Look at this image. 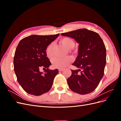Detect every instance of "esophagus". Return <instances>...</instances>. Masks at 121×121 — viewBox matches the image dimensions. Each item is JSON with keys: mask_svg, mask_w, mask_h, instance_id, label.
I'll return each mask as SVG.
<instances>
[{"mask_svg": "<svg viewBox=\"0 0 121 121\" xmlns=\"http://www.w3.org/2000/svg\"><path fill=\"white\" fill-rule=\"evenodd\" d=\"M64 70V69H58V71H63Z\"/></svg>", "mask_w": 121, "mask_h": 121, "instance_id": "1", "label": "esophagus"}]
</instances>
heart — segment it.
Here are the masks:
<instances>
[{
  "label": "heart",
  "mask_w": 121,
  "mask_h": 121,
  "mask_svg": "<svg viewBox=\"0 0 121 121\" xmlns=\"http://www.w3.org/2000/svg\"><path fill=\"white\" fill-rule=\"evenodd\" d=\"M61 43L65 48L68 49L73 48L75 46V42L72 39L68 37H65L60 40ZM54 44L51 43L47 46L45 52L47 57H52L53 55ZM73 61V58L70 56H67L64 57H54L52 60V65L55 68L58 69H63L66 67Z\"/></svg>",
  "instance_id": "b5f03b06"
}]
</instances>
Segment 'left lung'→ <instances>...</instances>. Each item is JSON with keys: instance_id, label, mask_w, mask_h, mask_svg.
I'll return each instance as SVG.
<instances>
[{"instance_id": "1", "label": "left lung", "mask_w": 121, "mask_h": 121, "mask_svg": "<svg viewBox=\"0 0 121 121\" xmlns=\"http://www.w3.org/2000/svg\"><path fill=\"white\" fill-rule=\"evenodd\" d=\"M61 35L74 39L79 44L78 55L72 64L79 69H71L72 75L67 80L69 88L80 94L91 93L96 88L104 75L107 54L104 41L97 33L86 29Z\"/></svg>"}]
</instances>
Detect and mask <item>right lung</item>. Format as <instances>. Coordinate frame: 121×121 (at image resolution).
<instances>
[{
    "mask_svg": "<svg viewBox=\"0 0 121 121\" xmlns=\"http://www.w3.org/2000/svg\"><path fill=\"white\" fill-rule=\"evenodd\" d=\"M59 35H33L22 39L17 46L13 58L14 71L18 82L27 93L39 96L52 88L58 71L48 69L52 64L45 50ZM41 67L45 69L44 73L39 71Z\"/></svg>",
    "mask_w": 121,
    "mask_h": 121,
    "instance_id": "1",
    "label": "right lung"
}]
</instances>
